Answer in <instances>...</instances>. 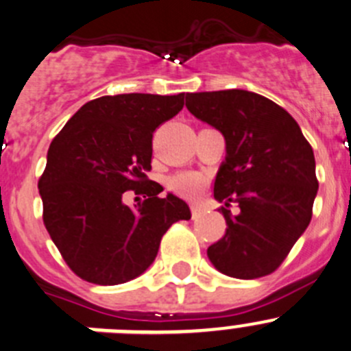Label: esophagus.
Wrapping results in <instances>:
<instances>
[{
  "label": "esophagus",
  "mask_w": 351,
  "mask_h": 351,
  "mask_svg": "<svg viewBox=\"0 0 351 351\" xmlns=\"http://www.w3.org/2000/svg\"><path fill=\"white\" fill-rule=\"evenodd\" d=\"M200 213H202V210H200L199 206H192V217H199Z\"/></svg>",
  "instance_id": "obj_1"
}]
</instances>
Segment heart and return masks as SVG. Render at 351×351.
Masks as SVG:
<instances>
[{
  "mask_svg": "<svg viewBox=\"0 0 351 351\" xmlns=\"http://www.w3.org/2000/svg\"><path fill=\"white\" fill-rule=\"evenodd\" d=\"M204 178L197 173H178L169 178V189L185 197H195L202 190Z\"/></svg>",
  "mask_w": 351,
  "mask_h": 351,
  "instance_id": "heart-1",
  "label": "heart"
}]
</instances>
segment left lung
Masks as SVG:
<instances>
[{
    "instance_id": "left-lung-1",
    "label": "left lung",
    "mask_w": 351,
    "mask_h": 351,
    "mask_svg": "<svg viewBox=\"0 0 351 351\" xmlns=\"http://www.w3.org/2000/svg\"><path fill=\"white\" fill-rule=\"evenodd\" d=\"M186 110L226 142L214 199L224 202L228 228L207 257L238 280L271 274L312 219L319 183L311 144L287 110L250 90L186 94ZM231 202L241 207L234 217Z\"/></svg>"
}]
</instances>
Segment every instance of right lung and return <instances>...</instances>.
Segmentation results:
<instances>
[{
    "instance_id": "right-lung-1",
    "label": "right lung",
    "mask_w": 351,
    "mask_h": 351,
    "mask_svg": "<svg viewBox=\"0 0 351 351\" xmlns=\"http://www.w3.org/2000/svg\"><path fill=\"white\" fill-rule=\"evenodd\" d=\"M183 97H97L51 142L39 180L44 226L82 280L110 287L135 280L154 262L168 228L192 216L180 197H159L162 186L145 175L152 134L182 111ZM130 189L145 200L125 204Z\"/></svg>"
}]
</instances>
